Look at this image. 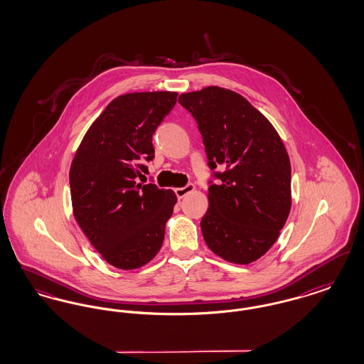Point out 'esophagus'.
Returning a JSON list of instances; mask_svg holds the SVG:
<instances>
[{"label": "esophagus", "mask_w": 364, "mask_h": 364, "mask_svg": "<svg viewBox=\"0 0 364 364\" xmlns=\"http://www.w3.org/2000/svg\"><path fill=\"white\" fill-rule=\"evenodd\" d=\"M195 190V186L193 184H187L186 187H181V188H176L174 192H176V196L178 198V199H183L187 193H190L192 191Z\"/></svg>", "instance_id": "obj_1"}]
</instances>
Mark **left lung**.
Here are the masks:
<instances>
[{
	"label": "left lung",
	"instance_id": "left-lung-1",
	"mask_svg": "<svg viewBox=\"0 0 364 364\" xmlns=\"http://www.w3.org/2000/svg\"><path fill=\"white\" fill-rule=\"evenodd\" d=\"M203 138L217 183L208 187L203 239L220 258L248 264L264 255L291 211V162L270 122L240 94L210 86L178 97Z\"/></svg>",
	"mask_w": 364,
	"mask_h": 364
}]
</instances>
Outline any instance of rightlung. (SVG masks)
I'll list each match as a JSON object with an SVG mask.
<instances>
[{"label":"right lung","mask_w":364,"mask_h":364,"mask_svg":"<svg viewBox=\"0 0 364 364\" xmlns=\"http://www.w3.org/2000/svg\"><path fill=\"white\" fill-rule=\"evenodd\" d=\"M177 92H131L114 98L91 124L70 171L73 215L112 266L132 270L158 254L177 198L138 183L154 158L153 135Z\"/></svg>","instance_id":"right-lung-1"}]
</instances>
